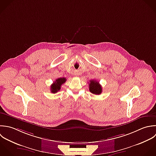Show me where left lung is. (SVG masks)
Returning a JSON list of instances; mask_svg holds the SVG:
<instances>
[{"label": "left lung", "instance_id": "8db88e82", "mask_svg": "<svg viewBox=\"0 0 156 156\" xmlns=\"http://www.w3.org/2000/svg\"><path fill=\"white\" fill-rule=\"evenodd\" d=\"M89 85V90L91 93L95 95H100L101 94L102 87L98 81H97L96 80H90Z\"/></svg>", "mask_w": 156, "mask_h": 156}]
</instances>
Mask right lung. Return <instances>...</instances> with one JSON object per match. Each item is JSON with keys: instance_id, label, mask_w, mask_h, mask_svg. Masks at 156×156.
I'll list each match as a JSON object with an SVG mask.
<instances>
[{"instance_id": "right-lung-1", "label": "right lung", "mask_w": 156, "mask_h": 156, "mask_svg": "<svg viewBox=\"0 0 156 156\" xmlns=\"http://www.w3.org/2000/svg\"><path fill=\"white\" fill-rule=\"evenodd\" d=\"M66 81V78H59L55 80L50 87V91L51 93H56L61 89V86Z\"/></svg>"}]
</instances>
